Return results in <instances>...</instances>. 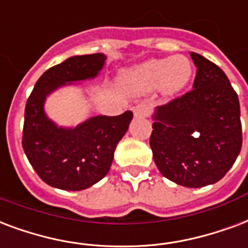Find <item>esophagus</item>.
Masks as SVG:
<instances>
[{
	"instance_id": "34e87169",
	"label": "esophagus",
	"mask_w": 248,
	"mask_h": 248,
	"mask_svg": "<svg viewBox=\"0 0 248 248\" xmlns=\"http://www.w3.org/2000/svg\"><path fill=\"white\" fill-rule=\"evenodd\" d=\"M132 111H134L135 118H145L149 114V108L145 104H139L137 107L132 108Z\"/></svg>"
}]
</instances>
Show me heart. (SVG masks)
<instances>
[{"mask_svg": "<svg viewBox=\"0 0 248 248\" xmlns=\"http://www.w3.org/2000/svg\"><path fill=\"white\" fill-rule=\"evenodd\" d=\"M192 65L185 56L155 58L126 74V82L138 91L154 90L161 84L166 93L178 92L190 82Z\"/></svg>", "mask_w": 248, "mask_h": 248, "instance_id": "obj_1", "label": "heart"}]
</instances>
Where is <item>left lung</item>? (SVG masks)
Returning a JSON list of instances; mask_svg holds the SVG:
<instances>
[{"label": "left lung", "instance_id": "obj_1", "mask_svg": "<svg viewBox=\"0 0 248 248\" xmlns=\"http://www.w3.org/2000/svg\"><path fill=\"white\" fill-rule=\"evenodd\" d=\"M190 56L192 90L156 108L149 144L165 178L196 188L218 182L233 166L242 124L238 94L224 71L198 53Z\"/></svg>", "mask_w": 248, "mask_h": 248}]
</instances>
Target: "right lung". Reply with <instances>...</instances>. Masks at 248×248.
<instances>
[{
  "mask_svg": "<svg viewBox=\"0 0 248 248\" xmlns=\"http://www.w3.org/2000/svg\"><path fill=\"white\" fill-rule=\"evenodd\" d=\"M107 57L74 56L48 69L36 82L26 104L22 145L37 175L49 186L79 191L103 179L110 169L118 141L127 131L132 111L96 116L77 127H58L46 117V96L67 83L94 78Z\"/></svg>",
  "mask_w": 248,
  "mask_h": 248,
  "instance_id": "right-lung-1",
  "label": "right lung"
}]
</instances>
